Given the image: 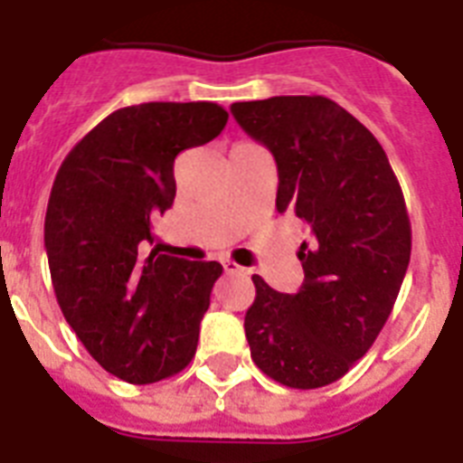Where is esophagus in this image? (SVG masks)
Segmentation results:
<instances>
[{
	"label": "esophagus",
	"mask_w": 463,
	"mask_h": 463,
	"mask_svg": "<svg viewBox=\"0 0 463 463\" xmlns=\"http://www.w3.org/2000/svg\"><path fill=\"white\" fill-rule=\"evenodd\" d=\"M223 270L228 275H250V268L238 266L235 261H223Z\"/></svg>",
	"instance_id": "1"
}]
</instances>
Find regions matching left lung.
<instances>
[{"label": "left lung", "mask_w": 463, "mask_h": 463, "mask_svg": "<svg viewBox=\"0 0 463 463\" xmlns=\"http://www.w3.org/2000/svg\"><path fill=\"white\" fill-rule=\"evenodd\" d=\"M231 112L275 157V209L308 232L297 294L251 278V360L282 386H327L370 351L393 310L411 251L405 197L382 143L325 96L247 100Z\"/></svg>", "instance_id": "left-lung-1"}]
</instances>
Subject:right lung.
Here are the masks:
<instances>
[{"instance_id": "obj_1", "label": "right lung", "mask_w": 463, "mask_h": 463, "mask_svg": "<svg viewBox=\"0 0 463 463\" xmlns=\"http://www.w3.org/2000/svg\"><path fill=\"white\" fill-rule=\"evenodd\" d=\"M216 103H141L96 124L63 159L44 221L53 291L65 320L106 372L155 383L193 360L216 261L147 251L174 204V159L223 131Z\"/></svg>"}]
</instances>
